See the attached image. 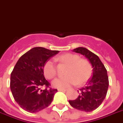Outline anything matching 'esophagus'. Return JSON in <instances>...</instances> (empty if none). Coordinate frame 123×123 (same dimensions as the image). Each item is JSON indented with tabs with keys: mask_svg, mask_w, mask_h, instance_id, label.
Segmentation results:
<instances>
[{
	"mask_svg": "<svg viewBox=\"0 0 123 123\" xmlns=\"http://www.w3.org/2000/svg\"><path fill=\"white\" fill-rule=\"evenodd\" d=\"M58 90L59 91H62V92H65V91H66L67 90L65 89V88H59Z\"/></svg>",
	"mask_w": 123,
	"mask_h": 123,
	"instance_id": "obj_1",
	"label": "esophagus"
}]
</instances>
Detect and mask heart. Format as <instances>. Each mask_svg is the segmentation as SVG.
I'll return each instance as SVG.
<instances>
[{"mask_svg": "<svg viewBox=\"0 0 123 123\" xmlns=\"http://www.w3.org/2000/svg\"><path fill=\"white\" fill-rule=\"evenodd\" d=\"M55 61L67 65L64 77L59 78L53 81L54 87L64 88L77 84L82 85L86 83L92 73V66L90 62L86 59L80 58V55L71 53H67L59 55ZM43 72L45 76L51 80L57 73L56 66L52 60H47L43 64Z\"/></svg>", "mask_w": 123, "mask_h": 123, "instance_id": "heart-1", "label": "heart"}]
</instances>
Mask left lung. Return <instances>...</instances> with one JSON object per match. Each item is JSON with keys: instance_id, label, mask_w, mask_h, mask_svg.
<instances>
[{"instance_id": "left-lung-1", "label": "left lung", "mask_w": 123, "mask_h": 123, "mask_svg": "<svg viewBox=\"0 0 123 123\" xmlns=\"http://www.w3.org/2000/svg\"><path fill=\"white\" fill-rule=\"evenodd\" d=\"M73 52L83 55L89 60L93 73L86 85L78 91L79 96L77 98L69 100V102L78 110L91 112L98 108L106 97L109 83L107 69L99 57L86 48L78 47Z\"/></svg>"}]
</instances>
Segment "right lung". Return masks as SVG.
Instances as JSON below:
<instances>
[{
	"label": "right lung",
	"mask_w": 123,
	"mask_h": 123,
	"mask_svg": "<svg viewBox=\"0 0 123 123\" xmlns=\"http://www.w3.org/2000/svg\"><path fill=\"white\" fill-rule=\"evenodd\" d=\"M58 52L43 47L33 48L15 65L11 74L10 88L15 101L26 111L37 112L52 102L57 90L50 87V83L44 77L43 66Z\"/></svg>",
	"instance_id": "right-lung-1"
}]
</instances>
